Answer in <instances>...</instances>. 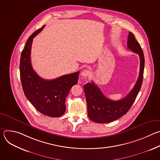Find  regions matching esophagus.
I'll return each instance as SVG.
<instances>
[{
	"label": "esophagus",
	"mask_w": 160,
	"mask_h": 160,
	"mask_svg": "<svg viewBox=\"0 0 160 160\" xmlns=\"http://www.w3.org/2000/svg\"><path fill=\"white\" fill-rule=\"evenodd\" d=\"M90 72L89 70H84L82 71V73H81V75H82V77H86L88 76V75H90Z\"/></svg>",
	"instance_id": "esophagus-1"
}]
</instances>
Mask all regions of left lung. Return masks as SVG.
Here are the masks:
<instances>
[{
	"instance_id": "obj_1",
	"label": "left lung",
	"mask_w": 160,
	"mask_h": 160,
	"mask_svg": "<svg viewBox=\"0 0 160 160\" xmlns=\"http://www.w3.org/2000/svg\"><path fill=\"white\" fill-rule=\"evenodd\" d=\"M127 45L130 51L139 54L140 71L133 88L125 98L118 101L108 99L93 82L87 83L83 87L88 116L91 120L96 123H109L125 115L132 106L141 88L144 69V53L139 43L131 32H129L128 36Z\"/></svg>"
}]
</instances>
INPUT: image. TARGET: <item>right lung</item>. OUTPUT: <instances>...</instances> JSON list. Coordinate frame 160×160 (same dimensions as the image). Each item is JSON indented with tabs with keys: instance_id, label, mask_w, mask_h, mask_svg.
<instances>
[{
	"instance_id": "right-lung-1",
	"label": "right lung",
	"mask_w": 160,
	"mask_h": 160,
	"mask_svg": "<svg viewBox=\"0 0 160 160\" xmlns=\"http://www.w3.org/2000/svg\"><path fill=\"white\" fill-rule=\"evenodd\" d=\"M45 26L35 31L27 40L19 64L20 78L25 96L37 111L50 117L62 116L66 111V98L78 83L80 72L65 75L54 80H45L33 70L31 63L33 38Z\"/></svg>"
}]
</instances>
